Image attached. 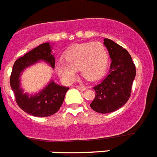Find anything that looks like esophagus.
I'll return each mask as SVG.
<instances>
[{"label": "esophagus", "mask_w": 157, "mask_h": 157, "mask_svg": "<svg viewBox=\"0 0 157 157\" xmlns=\"http://www.w3.org/2000/svg\"><path fill=\"white\" fill-rule=\"evenodd\" d=\"M77 89L78 90H86V87L85 86H77Z\"/></svg>", "instance_id": "obj_1"}]
</instances>
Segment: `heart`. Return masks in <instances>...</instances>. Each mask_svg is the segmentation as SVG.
Instances as JSON below:
<instances>
[{"label": "heart", "mask_w": 157, "mask_h": 157, "mask_svg": "<svg viewBox=\"0 0 157 157\" xmlns=\"http://www.w3.org/2000/svg\"><path fill=\"white\" fill-rule=\"evenodd\" d=\"M63 58L65 62H58L56 71L67 82L75 79L78 69L86 79H98L105 73L109 63L108 51L100 41L75 45L65 52Z\"/></svg>", "instance_id": "b5f03b06"}]
</instances>
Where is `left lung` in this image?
<instances>
[{
  "mask_svg": "<svg viewBox=\"0 0 157 157\" xmlns=\"http://www.w3.org/2000/svg\"><path fill=\"white\" fill-rule=\"evenodd\" d=\"M104 45L112 60L110 71L94 87L95 98L90 104L93 110L102 114L115 112L127 103L136 75L135 65L125 48L108 38L104 39Z\"/></svg>",
  "mask_w": 157,
  "mask_h": 157,
  "instance_id": "1",
  "label": "left lung"
}]
</instances>
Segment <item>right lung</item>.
<instances>
[{
    "instance_id": "1",
    "label": "right lung",
    "mask_w": 157,
    "mask_h": 157,
    "mask_svg": "<svg viewBox=\"0 0 157 157\" xmlns=\"http://www.w3.org/2000/svg\"><path fill=\"white\" fill-rule=\"evenodd\" d=\"M52 46L48 42L32 49L15 62L10 77V85L19 107L27 114L37 117H47L55 114L64 100L68 87L59 86L52 79L45 87L34 94L24 93L20 84V77L26 68L41 61L55 67Z\"/></svg>"
}]
</instances>
